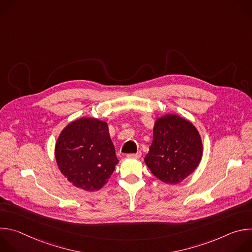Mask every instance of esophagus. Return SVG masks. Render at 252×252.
Segmentation results:
<instances>
[{
  "label": "esophagus",
  "mask_w": 252,
  "mask_h": 252,
  "mask_svg": "<svg viewBox=\"0 0 252 252\" xmlns=\"http://www.w3.org/2000/svg\"><path fill=\"white\" fill-rule=\"evenodd\" d=\"M140 157H141L140 152H138L136 154H129V155L126 156V158H139Z\"/></svg>",
  "instance_id": "34e87169"
}]
</instances>
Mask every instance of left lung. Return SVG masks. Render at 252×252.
<instances>
[{
  "instance_id": "left-lung-1",
  "label": "left lung",
  "mask_w": 252,
  "mask_h": 252,
  "mask_svg": "<svg viewBox=\"0 0 252 252\" xmlns=\"http://www.w3.org/2000/svg\"><path fill=\"white\" fill-rule=\"evenodd\" d=\"M202 155L201 136L191 122L175 114L156 120L145 162L159 181L169 185L182 183L197 168Z\"/></svg>"
}]
</instances>
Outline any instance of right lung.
Segmentation results:
<instances>
[{"label":"right lung","instance_id":"add662e5","mask_svg":"<svg viewBox=\"0 0 252 252\" xmlns=\"http://www.w3.org/2000/svg\"><path fill=\"white\" fill-rule=\"evenodd\" d=\"M60 171L74 187L99 190L107 184L119 159L106 122L80 118L61 131L55 146Z\"/></svg>","mask_w":252,"mask_h":252}]
</instances>
